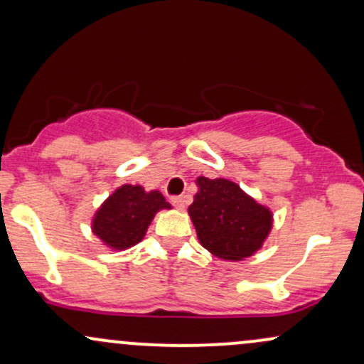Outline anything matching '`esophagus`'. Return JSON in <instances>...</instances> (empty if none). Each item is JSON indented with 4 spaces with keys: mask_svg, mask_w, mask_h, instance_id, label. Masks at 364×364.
Segmentation results:
<instances>
[{
    "mask_svg": "<svg viewBox=\"0 0 364 364\" xmlns=\"http://www.w3.org/2000/svg\"><path fill=\"white\" fill-rule=\"evenodd\" d=\"M171 203H173L178 210L185 208V198H183V196H173V198H171Z\"/></svg>",
    "mask_w": 364,
    "mask_h": 364,
    "instance_id": "esophagus-1",
    "label": "esophagus"
}]
</instances>
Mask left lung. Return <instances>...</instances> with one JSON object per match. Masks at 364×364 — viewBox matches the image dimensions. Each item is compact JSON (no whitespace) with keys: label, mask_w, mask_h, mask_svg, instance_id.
<instances>
[{"label":"left lung","mask_w":364,"mask_h":364,"mask_svg":"<svg viewBox=\"0 0 364 364\" xmlns=\"http://www.w3.org/2000/svg\"><path fill=\"white\" fill-rule=\"evenodd\" d=\"M198 193L188 208L200 244L224 261H242L259 251L273 227V213L229 179H196Z\"/></svg>","instance_id":"left-lung-1"}]
</instances>
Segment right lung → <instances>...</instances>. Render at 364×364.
<instances>
[{
	"mask_svg": "<svg viewBox=\"0 0 364 364\" xmlns=\"http://www.w3.org/2000/svg\"><path fill=\"white\" fill-rule=\"evenodd\" d=\"M163 208H171V205L161 191L124 185L117 188L96 210L91 229L108 247L124 251L144 239L152 218Z\"/></svg>",
	"mask_w": 364,
	"mask_h": 364,
	"instance_id": "obj_1",
	"label": "right lung"
}]
</instances>
